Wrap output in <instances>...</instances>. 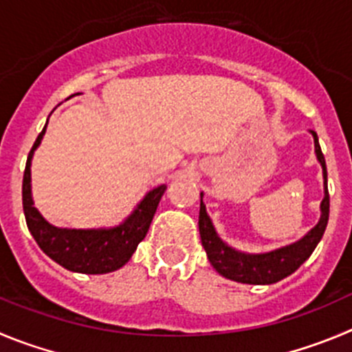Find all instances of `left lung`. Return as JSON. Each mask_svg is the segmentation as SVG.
Instances as JSON below:
<instances>
[{
  "instance_id": "1",
  "label": "left lung",
  "mask_w": 352,
  "mask_h": 352,
  "mask_svg": "<svg viewBox=\"0 0 352 352\" xmlns=\"http://www.w3.org/2000/svg\"><path fill=\"white\" fill-rule=\"evenodd\" d=\"M311 133L314 137V153H316L318 161H320L321 168H323L324 198L320 206V222L304 238L298 239V241L287 246H281L278 250L265 252V254H245V252L234 250L232 246L222 241L219 238V234H217L208 213H206V206L203 203L201 192L198 221L201 245L205 248L206 255H208V261L213 265V269L219 274L224 276V278H228V280L246 285L278 283L283 278L290 276L292 272L297 271L311 257V254H313L314 248L318 246L320 239L323 238V232L328 224V213H330V196H328L327 186V163H324V156L321 153L320 142H318L316 131L311 130Z\"/></svg>"
}]
</instances>
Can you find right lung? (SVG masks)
I'll return each instance as SVG.
<instances>
[{
    "instance_id": "add662e5",
    "label": "right lung",
    "mask_w": 352,
    "mask_h": 352,
    "mask_svg": "<svg viewBox=\"0 0 352 352\" xmlns=\"http://www.w3.org/2000/svg\"><path fill=\"white\" fill-rule=\"evenodd\" d=\"M45 131L47 124L29 153L22 182V206L32 238L52 261L67 271L81 274H106L123 267L137 250L139 243L146 238L166 186L163 184L151 189L120 226L100 229L55 228L43 219L38 208H34L31 196V160L41 144Z\"/></svg>"
}]
</instances>
